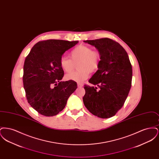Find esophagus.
<instances>
[{"label":"esophagus","mask_w":159,"mask_h":159,"mask_svg":"<svg viewBox=\"0 0 159 159\" xmlns=\"http://www.w3.org/2000/svg\"><path fill=\"white\" fill-rule=\"evenodd\" d=\"M83 84L82 83H77V86L79 87V88H82V87H83Z\"/></svg>","instance_id":"obj_1"}]
</instances>
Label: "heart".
I'll return each instance as SVG.
<instances>
[{
  "label": "heart",
  "instance_id": "obj_1",
  "mask_svg": "<svg viewBox=\"0 0 159 159\" xmlns=\"http://www.w3.org/2000/svg\"><path fill=\"white\" fill-rule=\"evenodd\" d=\"M101 59V54L98 50L92 49L89 46L80 45L70 52V58L62 57L60 65L65 72L70 73L66 76V79L82 82L88 78L90 72H95L98 69ZM77 62L80 70L71 72Z\"/></svg>",
  "mask_w": 159,
  "mask_h": 159
}]
</instances>
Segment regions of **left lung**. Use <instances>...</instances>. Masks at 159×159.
<instances>
[{
  "instance_id": "1",
  "label": "left lung",
  "mask_w": 159,
  "mask_h": 159,
  "mask_svg": "<svg viewBox=\"0 0 159 159\" xmlns=\"http://www.w3.org/2000/svg\"><path fill=\"white\" fill-rule=\"evenodd\" d=\"M84 42L95 46L101 54L98 70L89 80L96 87L84 85V105L98 117H111L124 105L131 88L132 67L128 55L118 42L109 38Z\"/></svg>"
}]
</instances>
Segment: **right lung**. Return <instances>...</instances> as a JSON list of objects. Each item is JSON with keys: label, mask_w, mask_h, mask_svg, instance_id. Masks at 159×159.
I'll return each instance as SVG.
<instances>
[{"label": "right lung", "mask_w": 159, "mask_h": 159, "mask_svg": "<svg viewBox=\"0 0 159 159\" xmlns=\"http://www.w3.org/2000/svg\"><path fill=\"white\" fill-rule=\"evenodd\" d=\"M78 41L47 40L31 48L24 64L23 81L27 102L45 116H53L65 107L77 89L75 81L62 82L64 72L60 65L62 54Z\"/></svg>", "instance_id": "add662e5"}]
</instances>
